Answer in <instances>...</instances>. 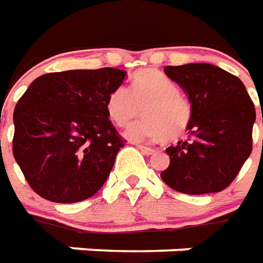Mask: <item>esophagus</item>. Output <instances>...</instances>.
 Wrapping results in <instances>:
<instances>
[{
    "label": "esophagus",
    "instance_id": "1",
    "mask_svg": "<svg viewBox=\"0 0 263 263\" xmlns=\"http://www.w3.org/2000/svg\"><path fill=\"white\" fill-rule=\"evenodd\" d=\"M136 147H137L139 150H141L144 154H153V153H154V148H152V147L148 146H144V144H136Z\"/></svg>",
    "mask_w": 263,
    "mask_h": 263
}]
</instances>
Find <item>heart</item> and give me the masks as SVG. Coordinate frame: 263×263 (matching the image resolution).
I'll use <instances>...</instances> for the list:
<instances>
[{"label":"heart","instance_id":"b5f03b06","mask_svg":"<svg viewBox=\"0 0 263 263\" xmlns=\"http://www.w3.org/2000/svg\"><path fill=\"white\" fill-rule=\"evenodd\" d=\"M140 122L127 130L133 140H177L193 120V105L180 93V87L171 78L156 70L144 69L133 76L132 87L124 85L115 87L106 100V110L113 122L126 127L141 115Z\"/></svg>","mask_w":263,"mask_h":263}]
</instances>
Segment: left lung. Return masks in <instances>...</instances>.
<instances>
[{
  "label": "left lung",
  "mask_w": 263,
  "mask_h": 263,
  "mask_svg": "<svg viewBox=\"0 0 263 263\" xmlns=\"http://www.w3.org/2000/svg\"><path fill=\"white\" fill-rule=\"evenodd\" d=\"M164 73L187 92L193 120L190 139L165 148L170 165L161 180L182 194L219 193L252 152L254 102L236 76L215 65L165 66Z\"/></svg>",
  "instance_id": "1"
}]
</instances>
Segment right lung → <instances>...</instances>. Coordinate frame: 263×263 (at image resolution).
<instances>
[{
    "label": "right lung",
    "mask_w": 263,
    "mask_h": 263,
    "mask_svg": "<svg viewBox=\"0 0 263 263\" xmlns=\"http://www.w3.org/2000/svg\"><path fill=\"white\" fill-rule=\"evenodd\" d=\"M124 76L116 68L46 73L18 100L12 153L42 198L79 202L105 184L126 143L109 120L106 100Z\"/></svg>",
    "instance_id": "obj_1"
}]
</instances>
